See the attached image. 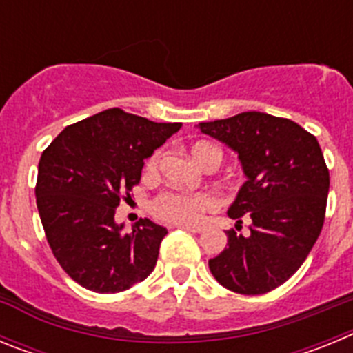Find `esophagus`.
Wrapping results in <instances>:
<instances>
[{
    "label": "esophagus",
    "mask_w": 353,
    "mask_h": 353,
    "mask_svg": "<svg viewBox=\"0 0 353 353\" xmlns=\"http://www.w3.org/2000/svg\"><path fill=\"white\" fill-rule=\"evenodd\" d=\"M176 228H180V230H187V232H191V233H201V232H203V226H191V224H179Z\"/></svg>",
    "instance_id": "esophagus-1"
}]
</instances>
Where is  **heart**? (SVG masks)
Instances as JSON below:
<instances>
[{
  "instance_id": "1",
  "label": "heart",
  "mask_w": 353,
  "mask_h": 353,
  "mask_svg": "<svg viewBox=\"0 0 353 353\" xmlns=\"http://www.w3.org/2000/svg\"><path fill=\"white\" fill-rule=\"evenodd\" d=\"M192 159L199 166L208 170V168L219 166L221 150L215 145L207 141L194 143L191 148ZM162 157V150H155L150 155L145 164L146 174H155L159 170V162ZM217 199L212 192H179V191H162L155 196L150 203V212L155 219L164 221V223L173 224H194L203 217L207 212L215 208Z\"/></svg>"
}]
</instances>
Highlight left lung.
Instances as JSON below:
<instances>
[{"label": "left lung", "mask_w": 353, "mask_h": 353, "mask_svg": "<svg viewBox=\"0 0 353 353\" xmlns=\"http://www.w3.org/2000/svg\"><path fill=\"white\" fill-rule=\"evenodd\" d=\"M201 132L239 154L245 183L228 210L249 235L228 230V244L208 260L224 288L261 295L288 281L313 249L325 219L329 168L316 138L288 118L258 111L199 123Z\"/></svg>", "instance_id": "8db88e82"}]
</instances>
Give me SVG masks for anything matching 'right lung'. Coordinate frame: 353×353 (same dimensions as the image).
Here are the masks:
<instances>
[{
    "label": "right lung",
    "instance_id": "add662e5",
    "mask_svg": "<svg viewBox=\"0 0 353 353\" xmlns=\"http://www.w3.org/2000/svg\"><path fill=\"white\" fill-rule=\"evenodd\" d=\"M180 127L113 108L65 127L42 152L37 208L52 254L77 285L118 293L154 270L166 228L145 217L121 233L114 214L145 159Z\"/></svg>",
    "mask_w": 353,
    "mask_h": 353
}]
</instances>
